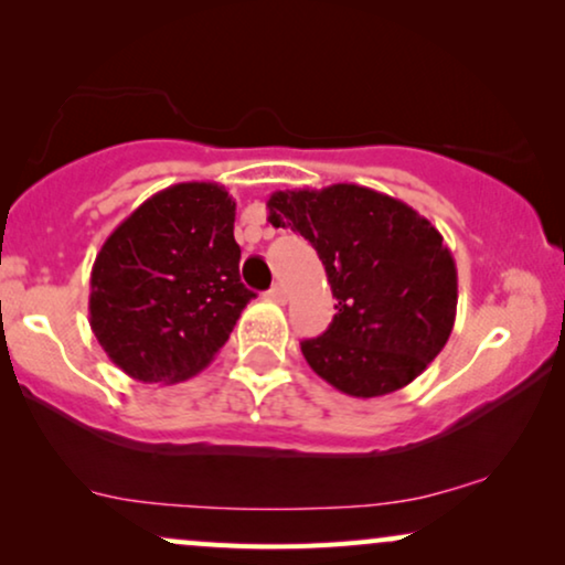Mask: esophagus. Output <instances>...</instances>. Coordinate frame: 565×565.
<instances>
[{
	"label": "esophagus",
	"mask_w": 565,
	"mask_h": 565,
	"mask_svg": "<svg viewBox=\"0 0 565 565\" xmlns=\"http://www.w3.org/2000/svg\"><path fill=\"white\" fill-rule=\"evenodd\" d=\"M267 298H269V300H275V303H285V288H282V285H280V282H275L273 288L267 290Z\"/></svg>",
	"instance_id": "esophagus-1"
}]
</instances>
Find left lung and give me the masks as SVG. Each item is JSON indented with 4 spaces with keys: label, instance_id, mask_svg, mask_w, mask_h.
Masks as SVG:
<instances>
[{
    "label": "left lung",
    "instance_id": "obj_1",
    "mask_svg": "<svg viewBox=\"0 0 565 565\" xmlns=\"http://www.w3.org/2000/svg\"><path fill=\"white\" fill-rule=\"evenodd\" d=\"M269 223L308 238L327 269L337 313L303 339L311 370L337 391L375 398L422 375L450 339L458 269L443 234L401 200L360 184L285 190Z\"/></svg>",
    "mask_w": 565,
    "mask_h": 565
}]
</instances>
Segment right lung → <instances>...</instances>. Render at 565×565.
Returning <instances> with one entry per match:
<instances>
[{
    "mask_svg": "<svg viewBox=\"0 0 565 565\" xmlns=\"http://www.w3.org/2000/svg\"><path fill=\"white\" fill-rule=\"evenodd\" d=\"M236 203L215 182H180L107 236L89 277V327L115 365L180 383L226 344L254 298L238 277Z\"/></svg>",
    "mask_w": 565,
    "mask_h": 565,
    "instance_id": "right-lung-1",
    "label": "right lung"
}]
</instances>
